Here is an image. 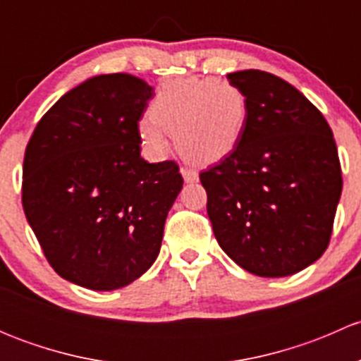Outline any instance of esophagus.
Masks as SVG:
<instances>
[{"label": "esophagus", "instance_id": "1", "mask_svg": "<svg viewBox=\"0 0 361 361\" xmlns=\"http://www.w3.org/2000/svg\"><path fill=\"white\" fill-rule=\"evenodd\" d=\"M181 176H183V180L187 181V183H195V181H199V173L195 169H192V167H181Z\"/></svg>", "mask_w": 361, "mask_h": 361}]
</instances>
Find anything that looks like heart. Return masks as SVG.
<instances>
[{
    "mask_svg": "<svg viewBox=\"0 0 361 361\" xmlns=\"http://www.w3.org/2000/svg\"><path fill=\"white\" fill-rule=\"evenodd\" d=\"M246 118L248 101L235 83L187 76L160 87L150 116L140 122V136L147 148L162 154L167 130L185 157L213 162L238 147Z\"/></svg>",
    "mask_w": 361,
    "mask_h": 361,
    "instance_id": "obj_1",
    "label": "heart"
}]
</instances>
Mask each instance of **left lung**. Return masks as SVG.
Here are the masks:
<instances>
[{
	"label": "left lung",
	"instance_id": "obj_1",
	"mask_svg": "<svg viewBox=\"0 0 361 361\" xmlns=\"http://www.w3.org/2000/svg\"><path fill=\"white\" fill-rule=\"evenodd\" d=\"M248 101L238 147L199 174L221 250L262 278L292 276L329 248L342 192L332 129L293 85L271 73L227 75Z\"/></svg>",
	"mask_w": 361,
	"mask_h": 361
}]
</instances>
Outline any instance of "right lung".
Segmentation results:
<instances>
[{
    "label": "right lung",
    "instance_id": "obj_1",
    "mask_svg": "<svg viewBox=\"0 0 361 361\" xmlns=\"http://www.w3.org/2000/svg\"><path fill=\"white\" fill-rule=\"evenodd\" d=\"M152 97L133 75L94 76L42 116L25 148V218L54 271L83 288H122L152 267L183 187L174 160L141 157Z\"/></svg>",
    "mask_w": 361,
    "mask_h": 361
}]
</instances>
